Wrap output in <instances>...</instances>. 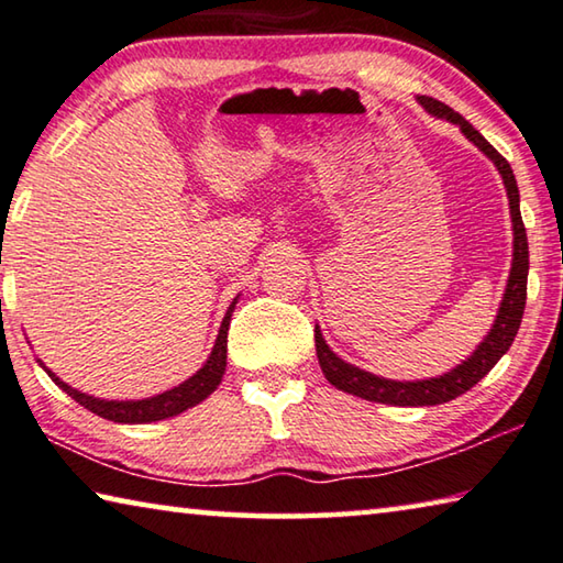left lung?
<instances>
[{
	"label": "left lung",
	"mask_w": 563,
	"mask_h": 563,
	"mask_svg": "<svg viewBox=\"0 0 563 563\" xmlns=\"http://www.w3.org/2000/svg\"><path fill=\"white\" fill-rule=\"evenodd\" d=\"M417 101L431 117L446 119V122L462 129L466 140L476 144L478 152L489 156L494 167L499 169L506 197H509V211H511V224H514V260H511L509 282H506L504 299L499 303V314H496L489 334H486L484 342L474 349L472 356L464 358L459 366L449 368V372L441 376H431V379H419V382H396V379H384V376H376L372 372H364V368L349 364L342 356L331 352L329 344L324 342V336H321L319 324L314 327L317 356L327 382L331 386H336L339 391L354 394L358 399H366V401L391 404V407H437V404H446L451 399H456V396L466 394L474 384L482 382L484 376L492 372L496 362H499L506 352H509L516 331L521 327L523 307H527L529 242H527V229H523L521 209H519V187H516L509 162H506L504 156L496 152L494 146L486 142L462 114L446 107L444 101H439L434 97H417Z\"/></svg>",
	"instance_id": "1"
}]
</instances>
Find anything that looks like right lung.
Here are the masks:
<instances>
[{"label":"right lung","mask_w":563,"mask_h":563,"mask_svg":"<svg viewBox=\"0 0 563 563\" xmlns=\"http://www.w3.org/2000/svg\"><path fill=\"white\" fill-rule=\"evenodd\" d=\"M239 297L229 303L224 319H221L219 334L214 349L207 356L205 366L199 368L195 376H189L187 382H181L179 386H174L169 391H162L156 396H150V399H129V401H117V399H99V396L85 394L79 389H74L67 382H62L57 374L49 372L44 366L42 358H36L40 366L52 376V382L59 386L62 391H67L74 401H79L81 407L89 409L91 413H97L101 419L117 421V423H150V421H162L169 417H177V413L187 411L191 407H197L207 399V396L217 389L221 384V376L227 372V331H229V321H232V311L236 307Z\"/></svg>","instance_id":"obj_1"}]
</instances>
